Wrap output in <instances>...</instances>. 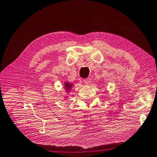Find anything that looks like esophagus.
Here are the masks:
<instances>
[{"label":"esophagus","mask_w":157,"mask_h":157,"mask_svg":"<svg viewBox=\"0 0 157 157\" xmlns=\"http://www.w3.org/2000/svg\"><path fill=\"white\" fill-rule=\"evenodd\" d=\"M84 82L86 84H89L90 83H91V79H90L89 78H85L84 79Z\"/></svg>","instance_id":"esophagus-1"}]
</instances>
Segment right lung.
I'll use <instances>...</instances> for the list:
<instances>
[{
	"label": "right lung",
	"instance_id": "add662e5",
	"mask_svg": "<svg viewBox=\"0 0 157 157\" xmlns=\"http://www.w3.org/2000/svg\"><path fill=\"white\" fill-rule=\"evenodd\" d=\"M63 86H64V89L66 90V93L68 94V93L71 91V89H72V88L73 87V84L70 83V82H64V83H63ZM66 98H68V96H65V99Z\"/></svg>",
	"mask_w": 157,
	"mask_h": 157
}]
</instances>
